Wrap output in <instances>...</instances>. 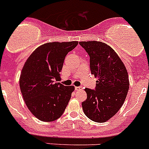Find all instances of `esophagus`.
Masks as SVG:
<instances>
[{"mask_svg": "<svg viewBox=\"0 0 149 149\" xmlns=\"http://www.w3.org/2000/svg\"><path fill=\"white\" fill-rule=\"evenodd\" d=\"M83 89L81 86H75V90L76 91H80V90Z\"/></svg>", "mask_w": 149, "mask_h": 149, "instance_id": "esophagus-1", "label": "esophagus"}]
</instances>
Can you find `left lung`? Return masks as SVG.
<instances>
[{
    "label": "left lung",
    "instance_id": "left-lung-1",
    "mask_svg": "<svg viewBox=\"0 0 149 149\" xmlns=\"http://www.w3.org/2000/svg\"><path fill=\"white\" fill-rule=\"evenodd\" d=\"M90 57V69L97 77L95 89H85L87 99L82 103L84 114L92 121L103 123L122 107L129 88V75L123 63L107 44L90 40L80 42Z\"/></svg>",
    "mask_w": 149,
    "mask_h": 149
}]
</instances>
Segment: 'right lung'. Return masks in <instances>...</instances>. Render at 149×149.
Masks as SVG:
<instances>
[{
	"instance_id": "obj_1",
	"label": "right lung",
	"mask_w": 149,
	"mask_h": 149,
	"mask_svg": "<svg viewBox=\"0 0 149 149\" xmlns=\"http://www.w3.org/2000/svg\"><path fill=\"white\" fill-rule=\"evenodd\" d=\"M77 41L52 42L41 45L31 54L22 69L20 88L26 105L40 120L51 122L65 111L74 90L58 83L65 57Z\"/></svg>"
}]
</instances>
